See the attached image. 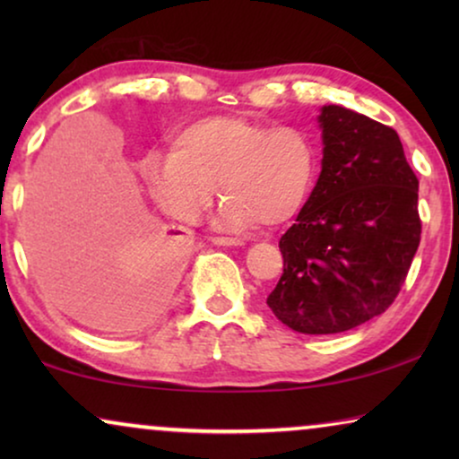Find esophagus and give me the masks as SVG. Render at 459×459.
Returning a JSON list of instances; mask_svg holds the SVG:
<instances>
[{
	"label": "esophagus",
	"mask_w": 459,
	"mask_h": 459,
	"mask_svg": "<svg viewBox=\"0 0 459 459\" xmlns=\"http://www.w3.org/2000/svg\"><path fill=\"white\" fill-rule=\"evenodd\" d=\"M211 242L217 247H244V242L238 238H211Z\"/></svg>",
	"instance_id": "34e87169"
}]
</instances>
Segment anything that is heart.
Instances as JSON below:
<instances>
[{
  "mask_svg": "<svg viewBox=\"0 0 459 459\" xmlns=\"http://www.w3.org/2000/svg\"><path fill=\"white\" fill-rule=\"evenodd\" d=\"M150 196L167 215L196 221L219 192L217 228L242 231L286 223L316 178V148L294 127L272 129L247 117L212 115L184 125L173 150L142 160Z\"/></svg>",
  "mask_w": 459,
  "mask_h": 459,
  "instance_id": "b5f03b06",
  "label": "heart"
}]
</instances>
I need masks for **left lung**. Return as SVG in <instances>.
I'll return each mask as SVG.
<instances>
[{
    "label": "left lung",
    "instance_id": "8db88e82",
    "mask_svg": "<svg viewBox=\"0 0 459 459\" xmlns=\"http://www.w3.org/2000/svg\"><path fill=\"white\" fill-rule=\"evenodd\" d=\"M322 173L280 238L284 273L269 309L300 334H338L385 313L420 244L418 178L397 131L322 106Z\"/></svg>",
    "mask_w": 459,
    "mask_h": 459
}]
</instances>
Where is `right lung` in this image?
<instances>
[{"label": "right lung", "instance_id": "1", "mask_svg": "<svg viewBox=\"0 0 459 459\" xmlns=\"http://www.w3.org/2000/svg\"><path fill=\"white\" fill-rule=\"evenodd\" d=\"M48 186L30 204L27 223V247L43 288L90 322L117 286L134 300L137 319L154 316L173 288L186 247L181 231L142 225L134 198L98 196L87 173L71 165L56 169Z\"/></svg>", "mask_w": 459, "mask_h": 459}]
</instances>
